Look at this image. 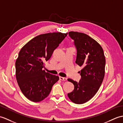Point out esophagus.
Here are the masks:
<instances>
[{"instance_id": "1", "label": "esophagus", "mask_w": 123, "mask_h": 123, "mask_svg": "<svg viewBox=\"0 0 123 123\" xmlns=\"http://www.w3.org/2000/svg\"><path fill=\"white\" fill-rule=\"evenodd\" d=\"M59 79L61 81H66L67 80V78H64V77H62V76H59Z\"/></svg>"}]
</instances>
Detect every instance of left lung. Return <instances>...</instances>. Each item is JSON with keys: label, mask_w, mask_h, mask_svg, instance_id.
I'll use <instances>...</instances> for the list:
<instances>
[{"label": "left lung", "mask_w": 123, "mask_h": 123, "mask_svg": "<svg viewBox=\"0 0 123 123\" xmlns=\"http://www.w3.org/2000/svg\"><path fill=\"white\" fill-rule=\"evenodd\" d=\"M74 40L77 50L75 63L82 69L79 82L68 79L74 89L68 94L70 100L75 104H83L95 95L101 85L105 75V58L98 43L86 34L74 31L68 32Z\"/></svg>", "instance_id": "1"}]
</instances>
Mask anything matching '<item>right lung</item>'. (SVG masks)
Returning a JSON list of instances; mask_svg holds the SVG:
<instances>
[{
	"label": "right lung",
	"instance_id": "1",
	"mask_svg": "<svg viewBox=\"0 0 123 123\" xmlns=\"http://www.w3.org/2000/svg\"><path fill=\"white\" fill-rule=\"evenodd\" d=\"M68 33L53 32L39 35L31 39L20 51L16 61V76L22 93L29 100L38 102L50 94L58 76L42 68Z\"/></svg>",
	"mask_w": 123,
	"mask_h": 123
}]
</instances>
